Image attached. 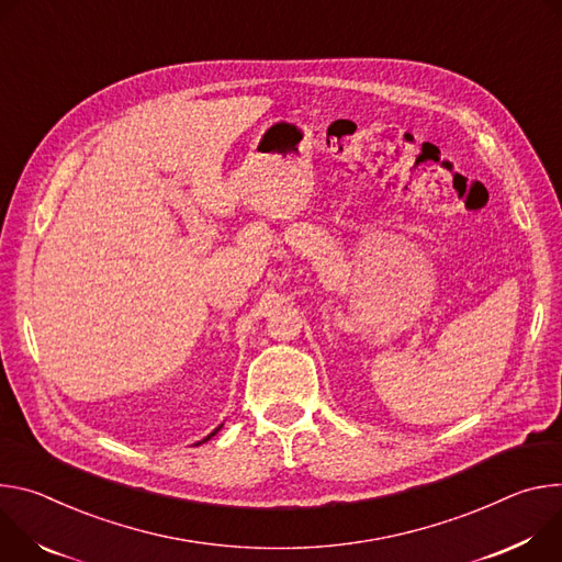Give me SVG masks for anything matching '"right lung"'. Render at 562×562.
<instances>
[{
	"instance_id": "1",
	"label": "right lung",
	"mask_w": 562,
	"mask_h": 562,
	"mask_svg": "<svg viewBox=\"0 0 562 562\" xmlns=\"http://www.w3.org/2000/svg\"><path fill=\"white\" fill-rule=\"evenodd\" d=\"M221 426H223V424H221ZM221 426H218V428H216V430H214V432H210V435H207V438H205V440H203V442H207V440H210V438H212V435H216V432H218V430H221ZM203 442H199V445H203Z\"/></svg>"
}]
</instances>
